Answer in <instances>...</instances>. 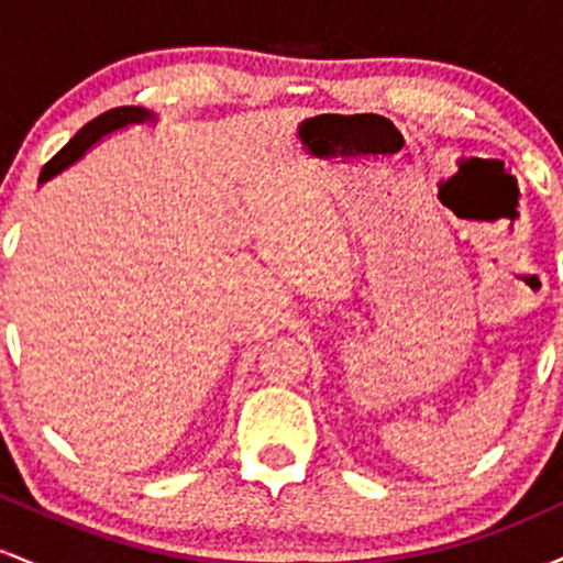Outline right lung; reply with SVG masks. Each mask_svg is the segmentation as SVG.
I'll use <instances>...</instances> for the list:
<instances>
[{
	"label": "right lung",
	"instance_id": "right-lung-1",
	"mask_svg": "<svg viewBox=\"0 0 563 563\" xmlns=\"http://www.w3.org/2000/svg\"><path fill=\"white\" fill-rule=\"evenodd\" d=\"M151 121H158V115L153 111H147V108H140V106L113 108V111L97 115L95 121H89L87 126H81L79 132H76V137L70 140L53 161H47V164H44L42 174H38V185L49 183V179L57 177V174L66 172L68 166H74L76 161L84 158V153H87L89 147L97 145L102 137H108V134L119 132V129L134 126V124H151Z\"/></svg>",
	"mask_w": 563,
	"mask_h": 563
}]
</instances>
